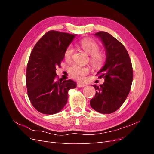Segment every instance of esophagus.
Wrapping results in <instances>:
<instances>
[{
    "label": "esophagus",
    "mask_w": 154,
    "mask_h": 154,
    "mask_svg": "<svg viewBox=\"0 0 154 154\" xmlns=\"http://www.w3.org/2000/svg\"><path fill=\"white\" fill-rule=\"evenodd\" d=\"M85 85L83 84V83H77V87H85Z\"/></svg>",
    "instance_id": "esophagus-1"
}]
</instances>
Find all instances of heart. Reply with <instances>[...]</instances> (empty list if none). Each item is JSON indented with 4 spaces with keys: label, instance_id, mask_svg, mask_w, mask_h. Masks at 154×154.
I'll return each instance as SVG.
<instances>
[{
    "label": "heart",
    "instance_id": "b5f03b06",
    "mask_svg": "<svg viewBox=\"0 0 154 154\" xmlns=\"http://www.w3.org/2000/svg\"><path fill=\"white\" fill-rule=\"evenodd\" d=\"M80 45L87 54L91 56L90 62L93 66L96 68H100L103 66L106 60V56L103 53L99 52L100 45L98 44L91 39L84 38L80 41ZM73 54V48L72 46H69L65 51V59L67 61H70ZM89 71L88 67L77 64L72 65L69 69L71 76L78 81H82L89 73Z\"/></svg>",
    "mask_w": 154,
    "mask_h": 154
}]
</instances>
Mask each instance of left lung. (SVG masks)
<instances>
[{
    "mask_svg": "<svg viewBox=\"0 0 154 154\" xmlns=\"http://www.w3.org/2000/svg\"><path fill=\"white\" fill-rule=\"evenodd\" d=\"M94 35L105 48V63L97 74L105 82L100 87L93 85L96 91L90 105L98 112L108 114L117 110L127 99L133 80L132 66L127 49L119 41L104 31Z\"/></svg>",
    "mask_w": 154,
    "mask_h": 154,
    "instance_id": "left-lung-1",
    "label": "left lung"
}]
</instances>
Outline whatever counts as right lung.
<instances>
[{
	"mask_svg": "<svg viewBox=\"0 0 154 154\" xmlns=\"http://www.w3.org/2000/svg\"><path fill=\"white\" fill-rule=\"evenodd\" d=\"M76 36L50 31L32 49L27 66L26 86L31 104L41 113L59 112L67 103L68 91L76 87L71 80H56V67H60L65 51Z\"/></svg>",
	"mask_w": 154,
	"mask_h": 154,
	"instance_id": "obj_1",
	"label": "right lung"
}]
</instances>
